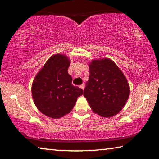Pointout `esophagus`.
<instances>
[{
	"label": "esophagus",
	"mask_w": 159,
	"mask_h": 159,
	"mask_svg": "<svg viewBox=\"0 0 159 159\" xmlns=\"http://www.w3.org/2000/svg\"><path fill=\"white\" fill-rule=\"evenodd\" d=\"M80 89H81L83 90H84V89H85V84L80 85Z\"/></svg>",
	"instance_id": "34e87169"
}]
</instances>
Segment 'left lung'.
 Returning a JSON list of instances; mask_svg holds the SVG:
<instances>
[{"label":"left lung","mask_w":159,"mask_h":159,"mask_svg":"<svg viewBox=\"0 0 159 159\" xmlns=\"http://www.w3.org/2000/svg\"><path fill=\"white\" fill-rule=\"evenodd\" d=\"M84 95L95 113L104 117L117 115L129 96L127 80L112 60H93Z\"/></svg>","instance_id":"left-lung-1"}]
</instances>
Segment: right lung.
<instances>
[{"mask_svg":"<svg viewBox=\"0 0 159 159\" xmlns=\"http://www.w3.org/2000/svg\"><path fill=\"white\" fill-rule=\"evenodd\" d=\"M70 61L64 54L53 55L35 76L32 86L34 102L51 118H60L71 111L83 90L72 85L68 74Z\"/></svg>","mask_w":159,"mask_h":159,"instance_id":"add662e5","label":"right lung"}]
</instances>
